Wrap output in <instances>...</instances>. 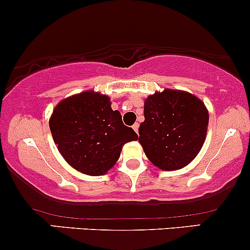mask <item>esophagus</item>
Listing matches in <instances>:
<instances>
[{"mask_svg": "<svg viewBox=\"0 0 250 250\" xmlns=\"http://www.w3.org/2000/svg\"><path fill=\"white\" fill-rule=\"evenodd\" d=\"M133 129L135 130V133H136V134L139 133V123H135V125H133Z\"/></svg>", "mask_w": 250, "mask_h": 250, "instance_id": "esophagus-1", "label": "esophagus"}]
</instances>
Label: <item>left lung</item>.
Here are the masks:
<instances>
[{
    "instance_id": "obj_1",
    "label": "left lung",
    "mask_w": 250,
    "mask_h": 250,
    "mask_svg": "<svg viewBox=\"0 0 250 250\" xmlns=\"http://www.w3.org/2000/svg\"><path fill=\"white\" fill-rule=\"evenodd\" d=\"M144 115L139 143L152 164L173 171L198 156L208 125V111L198 97L170 88L156 92L147 97Z\"/></svg>"
}]
</instances>
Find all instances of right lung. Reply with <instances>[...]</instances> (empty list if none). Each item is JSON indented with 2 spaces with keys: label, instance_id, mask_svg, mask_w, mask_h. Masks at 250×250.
<instances>
[{
  "label": "right lung",
  "instance_id": "1",
  "mask_svg": "<svg viewBox=\"0 0 250 250\" xmlns=\"http://www.w3.org/2000/svg\"><path fill=\"white\" fill-rule=\"evenodd\" d=\"M60 153L78 171L102 176L116 164L125 143L138 134L123 125L110 98L94 91L81 92L56 105L49 121Z\"/></svg>",
  "mask_w": 250,
  "mask_h": 250
}]
</instances>
